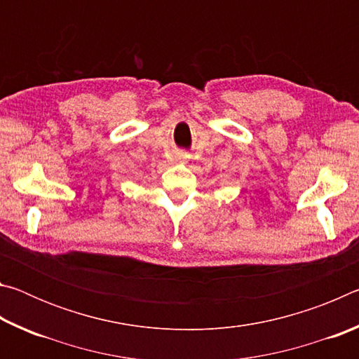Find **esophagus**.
Masks as SVG:
<instances>
[{"mask_svg": "<svg viewBox=\"0 0 359 359\" xmlns=\"http://www.w3.org/2000/svg\"><path fill=\"white\" fill-rule=\"evenodd\" d=\"M188 158H190V155H188V154H185V151H182V154H179V160H182V161H185V160H188Z\"/></svg>", "mask_w": 359, "mask_h": 359, "instance_id": "obj_1", "label": "esophagus"}]
</instances>
